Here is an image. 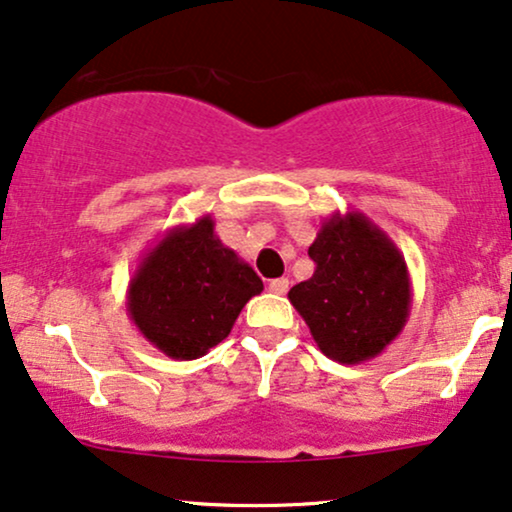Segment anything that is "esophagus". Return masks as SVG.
Returning a JSON list of instances; mask_svg holds the SVG:
<instances>
[{
  "label": "esophagus",
  "mask_w": 512,
  "mask_h": 512,
  "mask_svg": "<svg viewBox=\"0 0 512 512\" xmlns=\"http://www.w3.org/2000/svg\"><path fill=\"white\" fill-rule=\"evenodd\" d=\"M269 293L286 295L288 293V278H274V281H269Z\"/></svg>",
  "instance_id": "34e87169"
}]
</instances>
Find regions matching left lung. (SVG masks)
Listing matches in <instances>:
<instances>
[{"instance_id": "obj_1", "label": "left lung", "mask_w": 512, "mask_h": 512, "mask_svg": "<svg viewBox=\"0 0 512 512\" xmlns=\"http://www.w3.org/2000/svg\"><path fill=\"white\" fill-rule=\"evenodd\" d=\"M316 269L290 288L288 300L323 354L338 364H364L404 331L411 278L404 255L364 212H335L309 245Z\"/></svg>"}]
</instances>
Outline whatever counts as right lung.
Segmentation results:
<instances>
[{
    "mask_svg": "<svg viewBox=\"0 0 512 512\" xmlns=\"http://www.w3.org/2000/svg\"><path fill=\"white\" fill-rule=\"evenodd\" d=\"M260 276L215 234V219L167 229L139 260L127 286V314L137 331L170 359L208 354L231 333Z\"/></svg>",
    "mask_w": 512,
    "mask_h": 512,
    "instance_id": "1",
    "label": "right lung"
}]
</instances>
